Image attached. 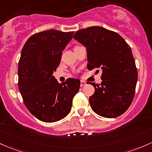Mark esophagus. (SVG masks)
Here are the masks:
<instances>
[{"label": "esophagus", "instance_id": "obj_1", "mask_svg": "<svg viewBox=\"0 0 152 152\" xmlns=\"http://www.w3.org/2000/svg\"><path fill=\"white\" fill-rule=\"evenodd\" d=\"M86 82H85L84 81H82V80H81V84H80V86H81V87H83V86H85V85H86Z\"/></svg>", "mask_w": 152, "mask_h": 152}]
</instances>
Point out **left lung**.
I'll use <instances>...</instances> for the list:
<instances>
[{"instance_id": "1", "label": "left lung", "mask_w": 152, "mask_h": 152, "mask_svg": "<svg viewBox=\"0 0 152 152\" xmlns=\"http://www.w3.org/2000/svg\"><path fill=\"white\" fill-rule=\"evenodd\" d=\"M73 37L86 48L88 69L102 71L101 84L91 83L92 110L104 118L121 115L132 102L138 79L131 47L118 33L101 26L80 29Z\"/></svg>"}]
</instances>
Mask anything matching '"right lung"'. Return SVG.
Segmentation results:
<instances>
[{
  "label": "right lung",
  "instance_id": "1",
  "mask_svg": "<svg viewBox=\"0 0 152 152\" xmlns=\"http://www.w3.org/2000/svg\"><path fill=\"white\" fill-rule=\"evenodd\" d=\"M73 33L56 29L36 33L21 50L18 66L19 91L28 110L43 122H56L67 116L79 90V79L71 78L59 84L53 76Z\"/></svg>",
  "mask_w": 152,
  "mask_h": 152
}]
</instances>
